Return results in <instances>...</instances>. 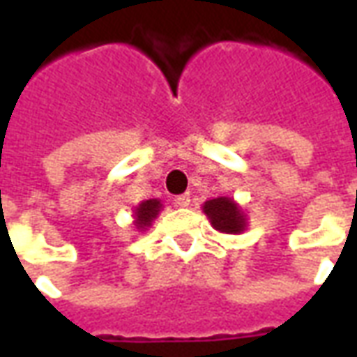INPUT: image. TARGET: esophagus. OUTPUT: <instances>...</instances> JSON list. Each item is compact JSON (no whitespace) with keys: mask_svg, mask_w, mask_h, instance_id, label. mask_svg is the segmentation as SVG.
Listing matches in <instances>:
<instances>
[{"mask_svg":"<svg viewBox=\"0 0 357 357\" xmlns=\"http://www.w3.org/2000/svg\"><path fill=\"white\" fill-rule=\"evenodd\" d=\"M176 204L181 206V208H185V206L191 204V197L189 195H179V197H176Z\"/></svg>","mask_w":357,"mask_h":357,"instance_id":"obj_1","label":"esophagus"}]
</instances>
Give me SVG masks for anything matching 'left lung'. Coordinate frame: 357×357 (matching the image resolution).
I'll use <instances>...</instances> for the list:
<instances>
[{"label":"left lung","instance_id":"left-lung-1","mask_svg":"<svg viewBox=\"0 0 357 357\" xmlns=\"http://www.w3.org/2000/svg\"><path fill=\"white\" fill-rule=\"evenodd\" d=\"M202 212L208 216L210 224L218 231L237 235V233L245 231V227H247L245 212L241 210L237 202L227 197H218V199L206 201L202 204Z\"/></svg>","mask_w":357,"mask_h":357}]
</instances>
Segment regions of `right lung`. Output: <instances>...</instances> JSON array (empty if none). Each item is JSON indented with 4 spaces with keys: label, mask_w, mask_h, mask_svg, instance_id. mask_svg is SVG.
Masks as SVG:
<instances>
[{
    "label": "right lung",
    "mask_w": 357,
    "mask_h": 357,
    "mask_svg": "<svg viewBox=\"0 0 357 357\" xmlns=\"http://www.w3.org/2000/svg\"><path fill=\"white\" fill-rule=\"evenodd\" d=\"M162 208V202L158 199H149V201H143L139 206H135V225L137 229L145 231L147 227H151L153 220L158 216V212Z\"/></svg>",
    "instance_id": "right-lung-1"
}]
</instances>
